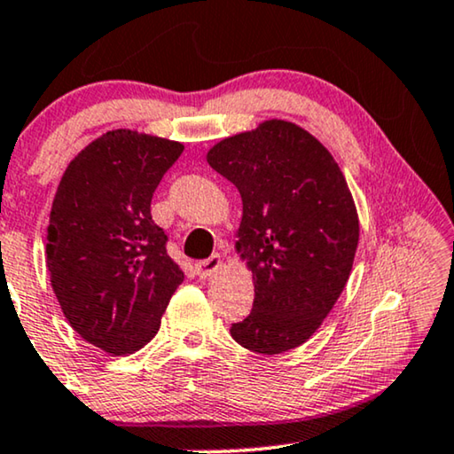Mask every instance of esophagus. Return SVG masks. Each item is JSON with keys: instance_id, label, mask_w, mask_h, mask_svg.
<instances>
[{"instance_id": "obj_1", "label": "esophagus", "mask_w": 454, "mask_h": 454, "mask_svg": "<svg viewBox=\"0 0 454 454\" xmlns=\"http://www.w3.org/2000/svg\"><path fill=\"white\" fill-rule=\"evenodd\" d=\"M220 267H222V257L215 253L209 259H203V261H200V263H195V271L200 278H209L212 273L218 271Z\"/></svg>"}]
</instances>
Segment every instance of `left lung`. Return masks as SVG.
Segmentation results:
<instances>
[{"label": "left lung", "instance_id": "left-lung-1", "mask_svg": "<svg viewBox=\"0 0 454 454\" xmlns=\"http://www.w3.org/2000/svg\"><path fill=\"white\" fill-rule=\"evenodd\" d=\"M207 164L242 197L236 253L253 273V310L236 343L273 356L302 346L348 284L360 222L329 150L296 123L263 121L222 139Z\"/></svg>", "mask_w": 454, "mask_h": 454}]
</instances>
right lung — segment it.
<instances>
[{
    "mask_svg": "<svg viewBox=\"0 0 454 454\" xmlns=\"http://www.w3.org/2000/svg\"><path fill=\"white\" fill-rule=\"evenodd\" d=\"M172 139L113 129L63 172L47 228V267L75 333L111 356L137 352L160 329L184 273L150 214L164 172L183 154Z\"/></svg>",
    "mask_w": 454,
    "mask_h": 454,
    "instance_id": "add662e5",
    "label": "right lung"
}]
</instances>
